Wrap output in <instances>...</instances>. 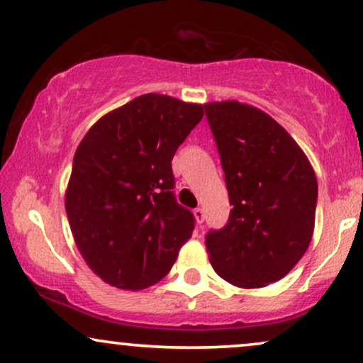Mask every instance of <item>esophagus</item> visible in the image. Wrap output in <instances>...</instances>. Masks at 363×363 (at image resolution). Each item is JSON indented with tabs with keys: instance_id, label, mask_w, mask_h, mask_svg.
<instances>
[{
	"instance_id": "obj_1",
	"label": "esophagus",
	"mask_w": 363,
	"mask_h": 363,
	"mask_svg": "<svg viewBox=\"0 0 363 363\" xmlns=\"http://www.w3.org/2000/svg\"><path fill=\"white\" fill-rule=\"evenodd\" d=\"M194 218H196V221H197V224H203L204 223V211L201 209V208H197V209H194Z\"/></svg>"
}]
</instances>
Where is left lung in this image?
Here are the masks:
<instances>
[{"label": "left lung", "instance_id": "obj_1", "mask_svg": "<svg viewBox=\"0 0 363 363\" xmlns=\"http://www.w3.org/2000/svg\"><path fill=\"white\" fill-rule=\"evenodd\" d=\"M226 181L228 223L206 235L211 264L228 283L259 288L281 279L311 241L318 186L303 150L268 113L206 104Z\"/></svg>", "mask_w": 363, "mask_h": 363}]
</instances>
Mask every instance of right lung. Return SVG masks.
Here are the masks:
<instances>
[{
    "mask_svg": "<svg viewBox=\"0 0 363 363\" xmlns=\"http://www.w3.org/2000/svg\"><path fill=\"white\" fill-rule=\"evenodd\" d=\"M203 113V105L140 95L82 139L65 209L82 256L104 281L142 290L171 272L196 224L176 201L171 160Z\"/></svg>",
    "mask_w": 363,
    "mask_h": 363,
    "instance_id": "obj_1",
    "label": "right lung"
}]
</instances>
